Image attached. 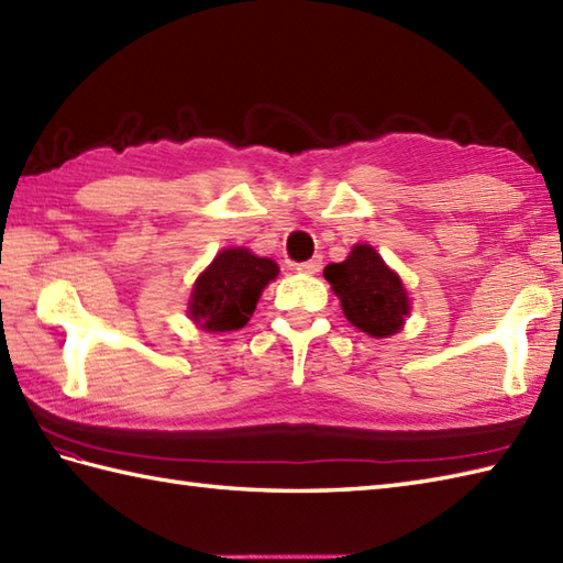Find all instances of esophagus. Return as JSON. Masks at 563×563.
Here are the masks:
<instances>
[{
  "instance_id": "1",
  "label": "esophagus",
  "mask_w": 563,
  "mask_h": 563,
  "mask_svg": "<svg viewBox=\"0 0 563 563\" xmlns=\"http://www.w3.org/2000/svg\"><path fill=\"white\" fill-rule=\"evenodd\" d=\"M319 268H321V256H314V258L302 261V263H295V271H297V273L314 275V273H319Z\"/></svg>"
}]
</instances>
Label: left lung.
<instances>
[{"label":"left lung","instance_id":"8db88e82","mask_svg":"<svg viewBox=\"0 0 563 563\" xmlns=\"http://www.w3.org/2000/svg\"><path fill=\"white\" fill-rule=\"evenodd\" d=\"M324 278L339 295L345 319L369 336H391L409 314V297L399 275L385 266L373 246H353L343 263H329Z\"/></svg>","mask_w":563,"mask_h":563}]
</instances>
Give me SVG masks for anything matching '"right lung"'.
Masks as SVG:
<instances>
[{"instance_id":"add662e5","label":"right lung","mask_w":563,"mask_h":563,"mask_svg":"<svg viewBox=\"0 0 563 563\" xmlns=\"http://www.w3.org/2000/svg\"><path fill=\"white\" fill-rule=\"evenodd\" d=\"M278 275V263L249 249H224L200 273L188 314L206 331H236L254 314L263 288Z\"/></svg>"}]
</instances>
